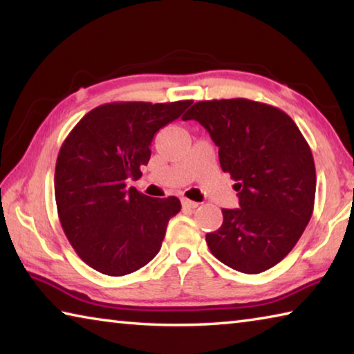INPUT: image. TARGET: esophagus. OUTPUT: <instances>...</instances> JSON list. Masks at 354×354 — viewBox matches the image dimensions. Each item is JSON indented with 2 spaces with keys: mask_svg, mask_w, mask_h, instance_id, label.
<instances>
[{
  "mask_svg": "<svg viewBox=\"0 0 354 354\" xmlns=\"http://www.w3.org/2000/svg\"><path fill=\"white\" fill-rule=\"evenodd\" d=\"M181 203H183V206L187 207V209H195V207H198V205H200V203L192 201V200H187V198H183Z\"/></svg>",
  "mask_w": 354,
  "mask_h": 354,
  "instance_id": "esophagus-1",
  "label": "esophagus"
}]
</instances>
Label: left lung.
Listing matches in <instances>:
<instances>
[{
    "label": "left lung",
    "instance_id": "obj_1",
    "mask_svg": "<svg viewBox=\"0 0 354 354\" xmlns=\"http://www.w3.org/2000/svg\"><path fill=\"white\" fill-rule=\"evenodd\" d=\"M196 120L218 147L221 170L234 179L237 209L206 234L211 253L237 272H266L290 253L309 223L315 164L295 122L278 107L247 98L198 101Z\"/></svg>",
    "mask_w": 354,
    "mask_h": 354
}]
</instances>
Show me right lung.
Here are the masks:
<instances>
[{
    "label": "right lung",
    "mask_w": 354,
    "mask_h": 354,
    "mask_svg": "<svg viewBox=\"0 0 354 354\" xmlns=\"http://www.w3.org/2000/svg\"><path fill=\"white\" fill-rule=\"evenodd\" d=\"M190 104V100L107 103L86 113L64 140L55 173L57 214L71 247L88 267L123 277L159 253L181 201L128 189V179L142 176L154 134Z\"/></svg>",
    "instance_id": "1"
}]
</instances>
